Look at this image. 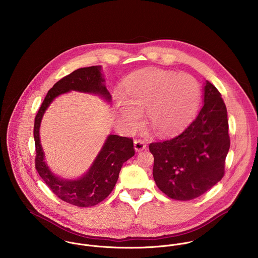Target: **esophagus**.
Here are the masks:
<instances>
[{
	"mask_svg": "<svg viewBox=\"0 0 258 258\" xmlns=\"http://www.w3.org/2000/svg\"><path fill=\"white\" fill-rule=\"evenodd\" d=\"M134 147H135L136 152H141V151L146 149V144H145V142L143 140L139 139V140H135L134 141Z\"/></svg>",
	"mask_w": 258,
	"mask_h": 258,
	"instance_id": "1",
	"label": "esophagus"
}]
</instances>
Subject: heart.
Here are the masks:
<instances>
[{"label":"heart","instance_id":"heart-1","mask_svg":"<svg viewBox=\"0 0 258 258\" xmlns=\"http://www.w3.org/2000/svg\"><path fill=\"white\" fill-rule=\"evenodd\" d=\"M125 98L118 96L116 110L123 125L137 129L141 113L160 135L183 129L199 108L202 91L198 80L188 74L146 69L131 74L124 83Z\"/></svg>","mask_w":258,"mask_h":258}]
</instances>
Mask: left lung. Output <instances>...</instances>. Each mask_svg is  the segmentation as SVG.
Segmentation results:
<instances>
[{
	"label": "left lung",
	"instance_id": "1",
	"mask_svg": "<svg viewBox=\"0 0 258 258\" xmlns=\"http://www.w3.org/2000/svg\"><path fill=\"white\" fill-rule=\"evenodd\" d=\"M204 89V105L184 131L149 145L154 181L173 200L196 199L224 175L230 146L226 107L215 85L207 80Z\"/></svg>",
	"mask_w": 258,
	"mask_h": 258
}]
</instances>
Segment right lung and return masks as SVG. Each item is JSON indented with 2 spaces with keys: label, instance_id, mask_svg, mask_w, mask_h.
<instances>
[{
  "label": "right lung",
  "instance_id": "add662e5",
  "mask_svg": "<svg viewBox=\"0 0 258 258\" xmlns=\"http://www.w3.org/2000/svg\"><path fill=\"white\" fill-rule=\"evenodd\" d=\"M101 66H95L78 69L62 77L48 90L35 118V164L38 175L57 198L81 208L95 206L110 195L123 164L135 154L133 139L118 135L108 136L89 171L78 180L68 181L53 176L44 163L39 141V126L43 113L51 101L71 90L99 94L110 101V94L103 84Z\"/></svg>",
  "mask_w": 258,
  "mask_h": 258
}]
</instances>
